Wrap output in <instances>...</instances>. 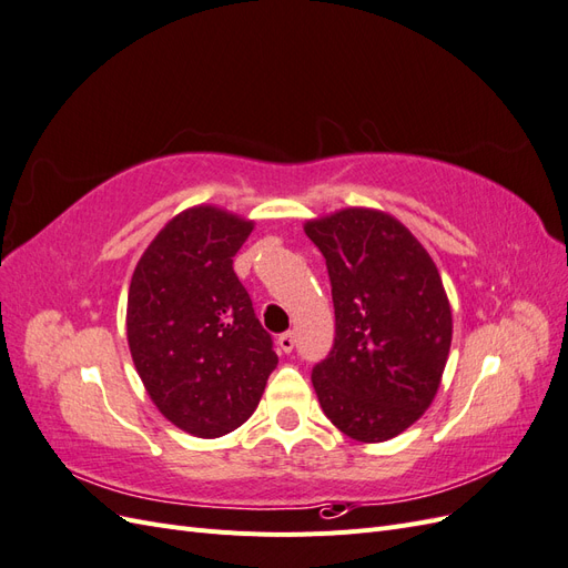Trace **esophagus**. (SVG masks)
Segmentation results:
<instances>
[{"label":"esophagus","mask_w":568,"mask_h":568,"mask_svg":"<svg viewBox=\"0 0 568 568\" xmlns=\"http://www.w3.org/2000/svg\"><path fill=\"white\" fill-rule=\"evenodd\" d=\"M294 334H291V332H286V334H282L280 338H277V348L282 351V353H291V351H294Z\"/></svg>","instance_id":"1"}]
</instances>
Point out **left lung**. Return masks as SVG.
Wrapping results in <instances>:
<instances>
[{
    "label": "left lung",
    "instance_id": "left-lung-1",
    "mask_svg": "<svg viewBox=\"0 0 568 568\" xmlns=\"http://www.w3.org/2000/svg\"><path fill=\"white\" fill-rule=\"evenodd\" d=\"M332 280L334 348L313 369L324 415L359 443H384L434 403L453 311L432 255L400 220L341 209L305 220Z\"/></svg>",
    "mask_w": 568,
    "mask_h": 568
}]
</instances>
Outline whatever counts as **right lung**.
<instances>
[{
	"label": "right lung",
	"instance_id": "add662e5",
	"mask_svg": "<svg viewBox=\"0 0 568 568\" xmlns=\"http://www.w3.org/2000/svg\"><path fill=\"white\" fill-rule=\"evenodd\" d=\"M253 227L217 205H192L153 236L130 282L136 374L161 415L196 438L242 426L280 363L232 267Z\"/></svg>",
	"mask_w": 568,
	"mask_h": 568
}]
</instances>
